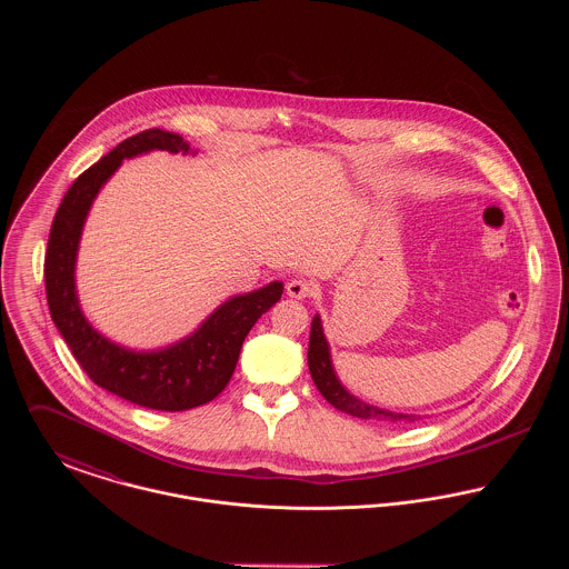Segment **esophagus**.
Instances as JSON below:
<instances>
[{
    "instance_id": "1",
    "label": "esophagus",
    "mask_w": 569,
    "mask_h": 569,
    "mask_svg": "<svg viewBox=\"0 0 569 569\" xmlns=\"http://www.w3.org/2000/svg\"><path fill=\"white\" fill-rule=\"evenodd\" d=\"M286 290H288V297L307 298L313 295L316 286L309 279H305V277H295V279H290Z\"/></svg>"
}]
</instances>
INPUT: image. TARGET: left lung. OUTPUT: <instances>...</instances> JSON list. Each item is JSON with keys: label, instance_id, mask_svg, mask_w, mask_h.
I'll list each match as a JSON object with an SVG mask.
<instances>
[{"label": "left lung", "instance_id": "8db88e82", "mask_svg": "<svg viewBox=\"0 0 569 569\" xmlns=\"http://www.w3.org/2000/svg\"><path fill=\"white\" fill-rule=\"evenodd\" d=\"M309 371L311 378L316 381L318 390L322 392L326 401L350 416L362 418V420H378V422H413L418 420V416H407V413H395V411H386L379 407L367 406L360 399L352 397L335 376L332 371V362H330V352H328V343H326L325 332H322V322L316 316L311 322V337H309Z\"/></svg>", "mask_w": 569, "mask_h": 569}]
</instances>
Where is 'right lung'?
<instances>
[{
  "instance_id": "right-lung-1",
  "label": "right lung",
  "mask_w": 569,
  "mask_h": 569,
  "mask_svg": "<svg viewBox=\"0 0 569 569\" xmlns=\"http://www.w3.org/2000/svg\"><path fill=\"white\" fill-rule=\"evenodd\" d=\"M153 149L188 153L190 144L181 136L158 128L138 132L119 142L100 162L89 166L66 191L49 234L44 286L54 326L93 383L136 406L186 411L213 401L228 386L247 332L281 298L283 283L272 281L256 292L230 298L191 337L160 352L119 348L91 328L82 316L74 288V262L84 217L123 158Z\"/></svg>"
}]
</instances>
